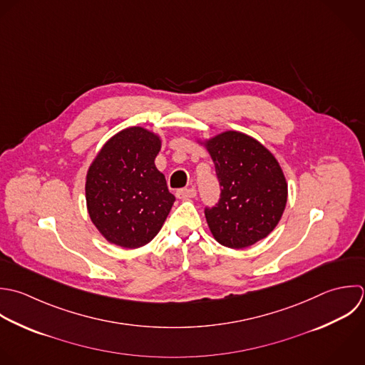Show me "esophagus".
Instances as JSON below:
<instances>
[{
  "label": "esophagus",
  "instance_id": "esophagus-1",
  "mask_svg": "<svg viewBox=\"0 0 365 365\" xmlns=\"http://www.w3.org/2000/svg\"><path fill=\"white\" fill-rule=\"evenodd\" d=\"M176 196H178V199H183V200H186V199H193V197H196V189H180V190H178L176 192Z\"/></svg>",
  "mask_w": 365,
  "mask_h": 365
}]
</instances>
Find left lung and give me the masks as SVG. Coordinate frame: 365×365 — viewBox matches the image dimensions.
Instances as JSON below:
<instances>
[{
    "label": "left lung",
    "mask_w": 365,
    "mask_h": 365,
    "mask_svg": "<svg viewBox=\"0 0 365 365\" xmlns=\"http://www.w3.org/2000/svg\"><path fill=\"white\" fill-rule=\"evenodd\" d=\"M197 143L209 152L222 186L219 203L205 210L215 240L239 250L267 237L287 205V182L279 160L257 139L237 130Z\"/></svg>",
    "instance_id": "left-lung-1"
}]
</instances>
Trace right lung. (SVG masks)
Here are the masks:
<instances>
[{"label":"right lung","instance_id":"add662e5","mask_svg":"<svg viewBox=\"0 0 365 365\" xmlns=\"http://www.w3.org/2000/svg\"><path fill=\"white\" fill-rule=\"evenodd\" d=\"M160 146L158 133L130 126L109 138L89 165L86 209L108 243L139 249L162 229L175 196L155 165Z\"/></svg>","mask_w":365,"mask_h":365}]
</instances>
